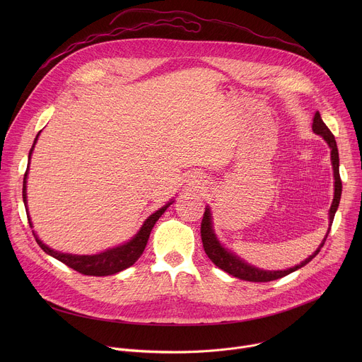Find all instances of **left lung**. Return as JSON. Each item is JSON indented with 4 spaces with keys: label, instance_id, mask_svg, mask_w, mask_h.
Masks as SVG:
<instances>
[{
    "label": "left lung",
    "instance_id": "obj_1",
    "mask_svg": "<svg viewBox=\"0 0 362 362\" xmlns=\"http://www.w3.org/2000/svg\"><path fill=\"white\" fill-rule=\"evenodd\" d=\"M313 129L317 134H321L325 141L329 144L331 147V160H332V166H334V177H335V194H334V200L331 204V209H329V229L327 232V236L324 238L322 243L320 245V247L309 256L306 259L293 267L289 268L286 271H262V269H257L252 265H247L245 261H242L240 257H238L236 255L228 252L225 247L221 246V243L218 242L214 230H212V222H211V211L209 208H206L204 214H203V219H202V225H200V236H202V242H203V249L208 255L209 259L221 269H223L225 272H228L229 275L243 279V281H250V282H269V281H275L279 278H284L289 274H292L293 271L305 267L308 262H311L314 257L320 253L321 247L324 246L328 233L331 230L332 226V221L335 216V212L338 209V204H339V199H341V192H342V182H341V176H339V156H338V147H337V141L334 134L331 133V130L327 127V124L324 123V120L321 119L320 113H315L314 117V123H313Z\"/></svg>",
    "mask_w": 362,
    "mask_h": 362
}]
</instances>
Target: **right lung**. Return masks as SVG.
Here are the masks:
<instances>
[{
    "instance_id": "1",
    "label": "right lung",
    "mask_w": 362,
    "mask_h": 362,
    "mask_svg": "<svg viewBox=\"0 0 362 362\" xmlns=\"http://www.w3.org/2000/svg\"><path fill=\"white\" fill-rule=\"evenodd\" d=\"M40 134V133H38ZM38 134L34 140V144L30 150V154H28V159L31 158V153H33V148L35 146V141L38 139ZM30 165V162H28ZM27 175H28V169L25 170L24 173V182H23V200H24V204L27 208ZM173 202V200H172ZM168 203L166 206H163L162 209H159L158 212H154L153 215H150L146 222L143 223V226L140 228V230L137 232V235L127 243L122 245V246H117V247H113V249H109L106 252L103 253H98V255H70V253H60V252H56L53 249H49L48 246H45L38 238L37 235L34 233V238L37 240V243L40 245V247L51 255L53 257H56V259H59L60 262H63L64 265H67L69 268L77 271L78 274L81 275H87V276H107V275H115L129 267H132L139 257L140 255L143 253L144 247H146V243L148 240V236H150V232L154 226V223H156L159 221V218L165 214V211L169 208V206L172 204ZM27 211V209H25ZM28 223L31 226V222H30V216H28ZM33 228V226H31Z\"/></svg>"
}]
</instances>
